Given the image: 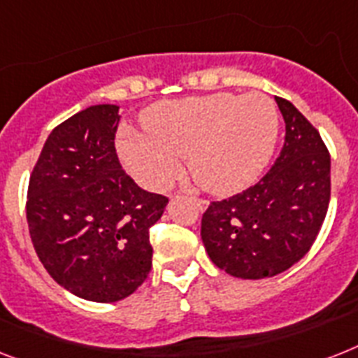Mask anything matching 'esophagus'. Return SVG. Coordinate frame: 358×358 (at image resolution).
<instances>
[{"instance_id": "34e87169", "label": "esophagus", "mask_w": 358, "mask_h": 358, "mask_svg": "<svg viewBox=\"0 0 358 358\" xmlns=\"http://www.w3.org/2000/svg\"><path fill=\"white\" fill-rule=\"evenodd\" d=\"M194 202V206H196V209L199 211H206V208H208V200H202V199H191Z\"/></svg>"}]
</instances>
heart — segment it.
I'll return each mask as SVG.
<instances>
[{
    "instance_id": "1",
    "label": "heart",
    "mask_w": 358,
    "mask_h": 358,
    "mask_svg": "<svg viewBox=\"0 0 358 358\" xmlns=\"http://www.w3.org/2000/svg\"><path fill=\"white\" fill-rule=\"evenodd\" d=\"M145 132L124 129L119 156L147 189H164L189 171L206 191L237 193L259 178L280 138V112L268 95L228 92L154 104Z\"/></svg>"
}]
</instances>
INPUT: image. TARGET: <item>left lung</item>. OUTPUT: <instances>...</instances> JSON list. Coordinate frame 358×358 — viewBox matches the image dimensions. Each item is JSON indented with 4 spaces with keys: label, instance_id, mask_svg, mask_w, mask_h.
<instances>
[{
    "label": "left lung",
    "instance_id": "obj_1",
    "mask_svg": "<svg viewBox=\"0 0 358 358\" xmlns=\"http://www.w3.org/2000/svg\"><path fill=\"white\" fill-rule=\"evenodd\" d=\"M285 143L255 185L211 202L202 215L209 259L241 280L272 278L303 257L324 224L331 199V156L318 130L287 99L275 97Z\"/></svg>",
    "mask_w": 358,
    "mask_h": 358
}]
</instances>
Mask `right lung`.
I'll list each match as a JSON object with an SVG mask.
<instances>
[{
  "label": "right lung",
  "mask_w": 358,
  "mask_h": 358,
  "mask_svg": "<svg viewBox=\"0 0 358 358\" xmlns=\"http://www.w3.org/2000/svg\"><path fill=\"white\" fill-rule=\"evenodd\" d=\"M119 106L95 104L49 134L27 191L31 241L43 268L83 300L130 296L152 266L150 228L169 202L119 164Z\"/></svg>",
  "instance_id": "add662e5"
}]
</instances>
